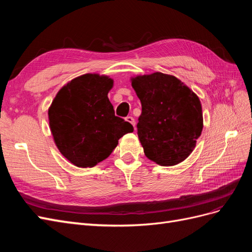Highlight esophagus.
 <instances>
[{"instance_id":"obj_1","label":"esophagus","mask_w":252,"mask_h":252,"mask_svg":"<svg viewBox=\"0 0 252 252\" xmlns=\"http://www.w3.org/2000/svg\"><path fill=\"white\" fill-rule=\"evenodd\" d=\"M126 121L128 122V123H130L134 127V129H135V121H134V119L132 117H127Z\"/></svg>"}]
</instances>
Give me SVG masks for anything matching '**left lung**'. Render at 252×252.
Masks as SVG:
<instances>
[{
  "instance_id": "1",
  "label": "left lung",
  "mask_w": 252,
  "mask_h": 252,
  "mask_svg": "<svg viewBox=\"0 0 252 252\" xmlns=\"http://www.w3.org/2000/svg\"><path fill=\"white\" fill-rule=\"evenodd\" d=\"M142 104L138 135L145 156L161 166L184 161L203 129L199 97L173 75L155 72L131 79Z\"/></svg>"
}]
</instances>
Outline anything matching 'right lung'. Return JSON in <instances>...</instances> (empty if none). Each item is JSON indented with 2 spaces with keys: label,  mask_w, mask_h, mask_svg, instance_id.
<instances>
[{
  "label": "right lung",
  "mask_w": 252,
  "mask_h": 252,
  "mask_svg": "<svg viewBox=\"0 0 252 252\" xmlns=\"http://www.w3.org/2000/svg\"><path fill=\"white\" fill-rule=\"evenodd\" d=\"M112 79L86 73L61 89L48 110L57 147L73 165L86 168L107 158L133 127L116 117L107 96Z\"/></svg>",
  "instance_id": "obj_1"
}]
</instances>
